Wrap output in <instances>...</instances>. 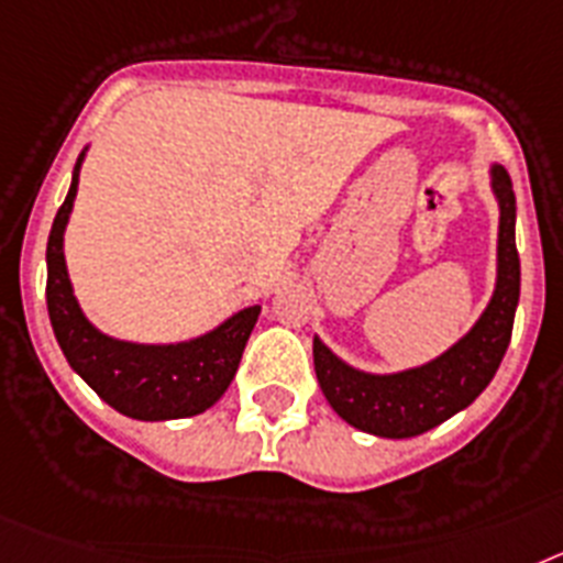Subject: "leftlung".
Segmentation results:
<instances>
[{"label": "left lung", "instance_id": "left-lung-1", "mask_svg": "<svg viewBox=\"0 0 563 563\" xmlns=\"http://www.w3.org/2000/svg\"><path fill=\"white\" fill-rule=\"evenodd\" d=\"M490 189L498 203L496 286L490 302L467 334L422 365L374 374L349 365L314 336V371L336 417L356 430L385 439H410L464 410L496 376L510 345L521 288L516 252V195L505 166L490 164Z\"/></svg>", "mask_w": 563, "mask_h": 563}]
</instances>
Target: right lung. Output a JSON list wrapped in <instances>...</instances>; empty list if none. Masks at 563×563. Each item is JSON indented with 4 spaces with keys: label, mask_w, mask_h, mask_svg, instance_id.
<instances>
[{
    "label": "right lung",
    "mask_w": 563,
    "mask_h": 563,
    "mask_svg": "<svg viewBox=\"0 0 563 563\" xmlns=\"http://www.w3.org/2000/svg\"><path fill=\"white\" fill-rule=\"evenodd\" d=\"M85 155L87 146L47 238V314L58 349L70 368L124 417L141 422L198 417L227 394L261 306L238 309L214 329L178 342L119 340L96 329L73 295L65 263V229Z\"/></svg>",
    "instance_id": "add662e5"
}]
</instances>
